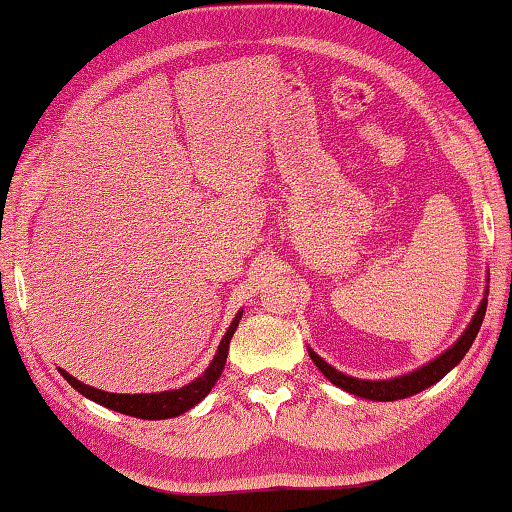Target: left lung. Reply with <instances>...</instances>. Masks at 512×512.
Here are the masks:
<instances>
[{
	"mask_svg": "<svg viewBox=\"0 0 512 512\" xmlns=\"http://www.w3.org/2000/svg\"><path fill=\"white\" fill-rule=\"evenodd\" d=\"M485 309H488V287H485L483 300H481V305L476 307L470 325L463 329V334L454 341L452 348H447L443 354H438L436 359H431L429 363H424V366L415 368L413 372H406V375H397L391 379H359V377L345 375V372L336 370L334 366H329V363L323 357H318V354L311 348H307V350H309L311 361L316 363V368L323 372V375L332 381L334 386H339L341 391L363 397V400H372V402L404 400V397H411L415 393L424 391V388L433 386L436 381L443 379L449 370L456 368L458 363H461L467 350L472 348L476 334H479Z\"/></svg>",
	"mask_w": 512,
	"mask_h": 512,
	"instance_id": "1",
	"label": "left lung"
}]
</instances>
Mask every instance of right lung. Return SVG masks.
<instances>
[{
  "label": "right lung",
  "mask_w": 512,
  "mask_h": 512,
  "mask_svg": "<svg viewBox=\"0 0 512 512\" xmlns=\"http://www.w3.org/2000/svg\"><path fill=\"white\" fill-rule=\"evenodd\" d=\"M241 316H244V309H239L237 316L232 318L228 332L223 334V339L219 343V348H216V354L210 361V366L205 368L203 375H198L194 381H189V384L183 388H173V391H160V393H135V395L108 393V391H101V388L83 384V381L72 377L63 368H58V372L69 381V386H74L83 397H88V400L106 406V409H110V411L133 415V418H140V420L176 418V415H183L185 411L194 409L198 402L205 400V397L210 395V391L216 384V379L221 377V372L225 368V359H228L232 334H235Z\"/></svg>",
  "instance_id": "1"
}]
</instances>
